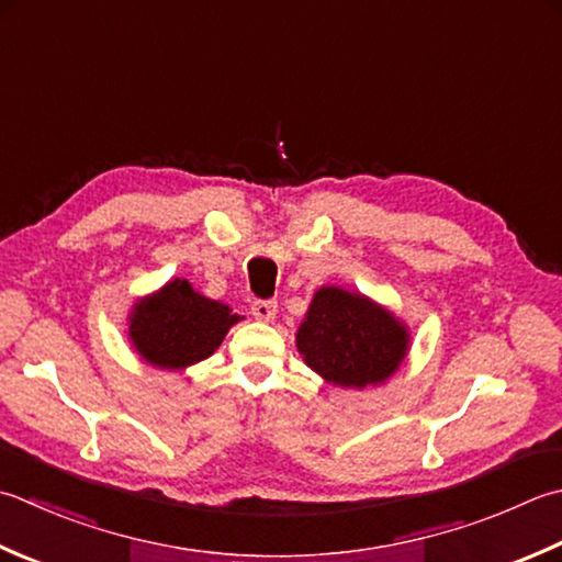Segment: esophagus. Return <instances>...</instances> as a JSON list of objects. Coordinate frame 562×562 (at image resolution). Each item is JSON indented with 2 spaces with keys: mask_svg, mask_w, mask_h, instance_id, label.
Returning a JSON list of instances; mask_svg holds the SVG:
<instances>
[{
  "mask_svg": "<svg viewBox=\"0 0 562 562\" xmlns=\"http://www.w3.org/2000/svg\"><path fill=\"white\" fill-rule=\"evenodd\" d=\"M250 312H252V316L258 318V322H272L274 318V314H278V302H272V300H258V302H252V306H250Z\"/></svg>",
  "mask_w": 562,
  "mask_h": 562,
  "instance_id": "obj_1",
  "label": "esophagus"
}]
</instances>
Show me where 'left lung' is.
I'll list each match as a JSON object with an SVG mask.
<instances>
[{"label": "left lung", "mask_w": 562, "mask_h": 562, "mask_svg": "<svg viewBox=\"0 0 562 562\" xmlns=\"http://www.w3.org/2000/svg\"><path fill=\"white\" fill-rule=\"evenodd\" d=\"M412 334L387 306L338 284L318 288L300 328L296 350L326 384L366 390L387 382L409 356Z\"/></svg>", "instance_id": "obj_1"}]
</instances>
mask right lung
Segmentation results:
<instances>
[{
    "label": "right lung",
    "mask_w": 562,
    "mask_h": 562,
    "mask_svg": "<svg viewBox=\"0 0 562 562\" xmlns=\"http://www.w3.org/2000/svg\"><path fill=\"white\" fill-rule=\"evenodd\" d=\"M240 318L190 280L175 278L131 306L128 344L148 366L182 372L212 356Z\"/></svg>",
    "instance_id": "add662e5"
}]
</instances>
